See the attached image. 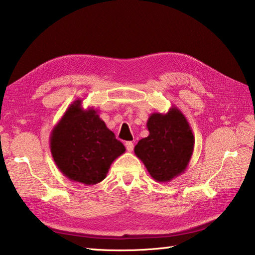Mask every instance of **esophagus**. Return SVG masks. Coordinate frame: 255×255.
<instances>
[{
	"label": "esophagus",
	"mask_w": 255,
	"mask_h": 255,
	"mask_svg": "<svg viewBox=\"0 0 255 255\" xmlns=\"http://www.w3.org/2000/svg\"><path fill=\"white\" fill-rule=\"evenodd\" d=\"M125 146H126V149L128 150L129 153L132 152V149H133V144L131 143V141H126V144H125Z\"/></svg>",
	"instance_id": "34e87169"
}]
</instances>
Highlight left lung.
Wrapping results in <instances>:
<instances>
[{"instance_id": "8db88e82", "label": "left lung", "mask_w": 255, "mask_h": 255, "mask_svg": "<svg viewBox=\"0 0 255 255\" xmlns=\"http://www.w3.org/2000/svg\"><path fill=\"white\" fill-rule=\"evenodd\" d=\"M146 126L149 135L138 141L133 152L155 181L170 182L189 165L195 148L192 129L174 106L166 114L150 115Z\"/></svg>"}]
</instances>
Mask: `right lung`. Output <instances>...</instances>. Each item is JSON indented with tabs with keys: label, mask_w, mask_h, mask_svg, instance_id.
<instances>
[{
	"label": "right lung",
	"mask_w": 255,
	"mask_h": 255,
	"mask_svg": "<svg viewBox=\"0 0 255 255\" xmlns=\"http://www.w3.org/2000/svg\"><path fill=\"white\" fill-rule=\"evenodd\" d=\"M50 152L59 171L72 181L93 185L101 182L125 146L93 108L83 109L82 100L67 108L50 133Z\"/></svg>",
	"instance_id": "1"
}]
</instances>
